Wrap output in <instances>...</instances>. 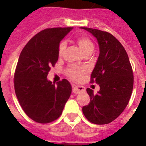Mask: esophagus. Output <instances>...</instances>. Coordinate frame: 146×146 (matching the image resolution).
<instances>
[{
	"instance_id": "34e87169",
	"label": "esophagus",
	"mask_w": 146,
	"mask_h": 146,
	"mask_svg": "<svg viewBox=\"0 0 146 146\" xmlns=\"http://www.w3.org/2000/svg\"><path fill=\"white\" fill-rule=\"evenodd\" d=\"M85 90H86V89H85V88L83 87V86H76L73 88V89H72V93L77 94L80 92H82V91H85Z\"/></svg>"
}]
</instances>
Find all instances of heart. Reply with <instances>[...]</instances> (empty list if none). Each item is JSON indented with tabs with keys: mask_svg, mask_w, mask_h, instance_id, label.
Instances as JSON below:
<instances>
[{
	"mask_svg": "<svg viewBox=\"0 0 146 146\" xmlns=\"http://www.w3.org/2000/svg\"><path fill=\"white\" fill-rule=\"evenodd\" d=\"M77 43L80 48L83 55L88 52H92L94 50V44L93 42L89 38L86 36H80L77 38ZM66 47L65 42H61L58 47V55L61 56L63 55L64 50ZM86 72V69L77 66L75 65L69 66L66 69V73L69 77L74 80L80 79L82 74Z\"/></svg>",
	"mask_w": 146,
	"mask_h": 146,
	"instance_id": "heart-1",
	"label": "heart"
}]
</instances>
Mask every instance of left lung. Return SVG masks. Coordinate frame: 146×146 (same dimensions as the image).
Segmentation results:
<instances>
[{
	"instance_id": "obj_1",
	"label": "left lung",
	"mask_w": 146,
	"mask_h": 146,
	"mask_svg": "<svg viewBox=\"0 0 146 146\" xmlns=\"http://www.w3.org/2000/svg\"><path fill=\"white\" fill-rule=\"evenodd\" d=\"M84 29L96 38L99 55L91 73V82L99 85L96 94L87 88L90 103L82 113L90 122L107 124L118 118L131 97L134 76L128 55L123 45L112 34L90 28Z\"/></svg>"
}]
</instances>
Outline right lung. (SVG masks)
Masks as SVG:
<instances>
[{"label": "right lung", "mask_w": 146, "mask_h": 146, "mask_svg": "<svg viewBox=\"0 0 146 146\" xmlns=\"http://www.w3.org/2000/svg\"><path fill=\"white\" fill-rule=\"evenodd\" d=\"M73 28H47L35 35L22 50L15 73V90L20 106L36 122L47 123L60 117L72 93L67 80L47 78L58 59L60 42Z\"/></svg>", "instance_id": "1"}]
</instances>
